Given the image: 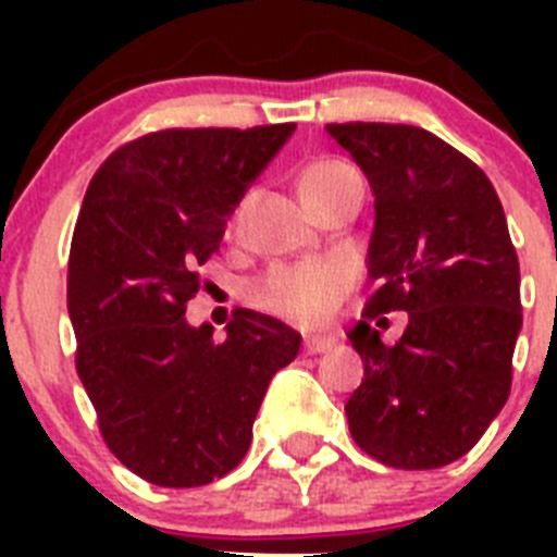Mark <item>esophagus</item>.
<instances>
[{"instance_id":"obj_1","label":"esophagus","mask_w":557,"mask_h":557,"mask_svg":"<svg viewBox=\"0 0 557 557\" xmlns=\"http://www.w3.org/2000/svg\"><path fill=\"white\" fill-rule=\"evenodd\" d=\"M334 346H337V343H334V337H307V343H304V351H307V354H329Z\"/></svg>"}]
</instances>
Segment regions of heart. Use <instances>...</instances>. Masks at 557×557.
<instances>
[{"instance_id": "1", "label": "heart", "mask_w": 557, "mask_h": 557, "mask_svg": "<svg viewBox=\"0 0 557 557\" xmlns=\"http://www.w3.org/2000/svg\"><path fill=\"white\" fill-rule=\"evenodd\" d=\"M346 161L321 159L312 161L298 175V189L304 200H312L323 189L351 172ZM250 203V191H245L243 200L231 211V225H236L245 218V209ZM348 270L332 262H309V264H282L273 268L264 278L253 284V304L262 307L264 312L284 318L289 323L301 326H318L334 312L337 301L348 289Z\"/></svg>"}]
</instances>
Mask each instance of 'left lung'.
Returning a JSON list of instances; mask_svg holds the SVG:
<instances>
[{
    "instance_id": "1",
    "label": "left lung",
    "mask_w": 557,
    "mask_h": 557,
    "mask_svg": "<svg viewBox=\"0 0 557 557\" xmlns=\"http://www.w3.org/2000/svg\"><path fill=\"white\" fill-rule=\"evenodd\" d=\"M373 189L366 321L348 332L366 379L348 398L357 446L393 469L462 457L508 401L521 332L519 256L494 184L462 152L412 125H326ZM411 318L396 347L370 321Z\"/></svg>"
}]
</instances>
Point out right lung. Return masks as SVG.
Returning a JSON list of instances; mask_svg holds the SVG:
<instances>
[{
    "label": "right lung",
    "instance_id": "right-lung-1",
    "mask_svg": "<svg viewBox=\"0 0 557 557\" xmlns=\"http://www.w3.org/2000/svg\"><path fill=\"white\" fill-rule=\"evenodd\" d=\"M295 125L170 127L113 150L95 172L69 250L75 366L102 441L161 488H198L239 466L270 379L301 334L239 309L214 339L189 326L198 268Z\"/></svg>",
    "mask_w": 557,
    "mask_h": 557
}]
</instances>
